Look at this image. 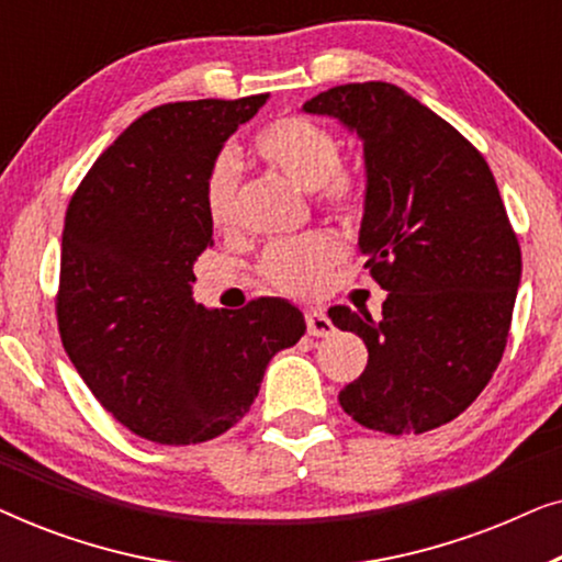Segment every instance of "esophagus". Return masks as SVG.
<instances>
[{
	"label": "esophagus",
	"instance_id": "34e87169",
	"mask_svg": "<svg viewBox=\"0 0 562 562\" xmlns=\"http://www.w3.org/2000/svg\"><path fill=\"white\" fill-rule=\"evenodd\" d=\"M306 333L314 337H327L335 333L333 322H329L325 310H306Z\"/></svg>",
	"mask_w": 562,
	"mask_h": 562
}]
</instances>
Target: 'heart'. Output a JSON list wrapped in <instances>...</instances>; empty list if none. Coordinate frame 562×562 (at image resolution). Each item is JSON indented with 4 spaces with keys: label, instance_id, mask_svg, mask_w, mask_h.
<instances>
[{
    "label": "heart",
    "instance_id": "b5f03b06",
    "mask_svg": "<svg viewBox=\"0 0 562 562\" xmlns=\"http://www.w3.org/2000/svg\"><path fill=\"white\" fill-rule=\"evenodd\" d=\"M252 153L268 168L286 176L299 189L317 191L327 212L348 217L360 204L358 176L340 166V143L325 125L302 114L273 120L252 137ZM237 164L229 153L214 158L206 173L204 204L210 222L225 229L237 214ZM340 260V243L335 237L314 233L299 240L279 243L266 252V279L286 294L312 296L327 283V273Z\"/></svg>",
    "mask_w": 562,
    "mask_h": 562
}]
</instances>
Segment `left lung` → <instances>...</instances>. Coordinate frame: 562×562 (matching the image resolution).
<instances>
[{"label": "left lung", "mask_w": 562, "mask_h": 562, "mask_svg": "<svg viewBox=\"0 0 562 562\" xmlns=\"http://www.w3.org/2000/svg\"><path fill=\"white\" fill-rule=\"evenodd\" d=\"M363 143L358 250L381 289V317L333 306L363 337L368 366L340 391L358 425L419 435L456 419L494 375L521 279L517 235L479 150L386 81L345 83L304 102Z\"/></svg>", "instance_id": "8db88e82"}]
</instances>
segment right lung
Segmentation results:
<instances>
[{
	"mask_svg": "<svg viewBox=\"0 0 562 562\" xmlns=\"http://www.w3.org/2000/svg\"><path fill=\"white\" fill-rule=\"evenodd\" d=\"M268 94L164 104L106 148L68 204L58 329L97 402L160 445L206 442L248 414L304 314L263 296L240 312L194 302L212 245L206 173Z\"/></svg>",
	"mask_w": 562,
	"mask_h": 562,
	"instance_id": "add662e5",
	"label": "right lung"
}]
</instances>
